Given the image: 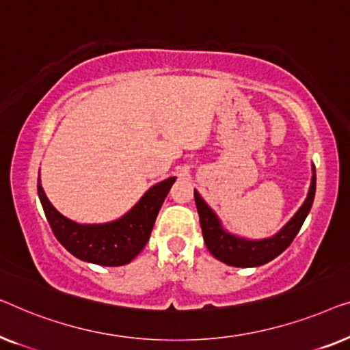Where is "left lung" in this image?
I'll return each instance as SVG.
<instances>
[{
    "label": "left lung",
    "instance_id": "8db88e82",
    "mask_svg": "<svg viewBox=\"0 0 350 350\" xmlns=\"http://www.w3.org/2000/svg\"><path fill=\"white\" fill-rule=\"evenodd\" d=\"M314 195H316V170L312 168V180L311 187H309L308 198L304 200L303 206L293 215L292 220L278 234H274L273 238L250 241L238 238V236L225 231L219 217L214 214V211L206 204V201L195 190V203L196 209H198L204 243L215 258L230 265V267L250 268L271 262L273 258L282 254L292 244L295 236L298 234L299 228H301V225L308 217L309 211H311Z\"/></svg>",
    "mask_w": 350,
    "mask_h": 350
}]
</instances>
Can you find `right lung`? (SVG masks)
<instances>
[{"label": "right lung", "instance_id": "1", "mask_svg": "<svg viewBox=\"0 0 350 350\" xmlns=\"http://www.w3.org/2000/svg\"><path fill=\"white\" fill-rule=\"evenodd\" d=\"M174 180L176 177H170L159 182L146 191L139 203L124 217L98 225L72 222L58 213L44 193L39 177L38 195L53 234L68 252L88 263L122 267L130 263L144 249L159 211Z\"/></svg>", "mask_w": 350, "mask_h": 350}]
</instances>
